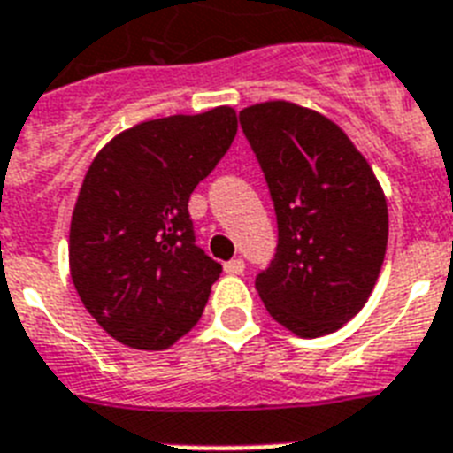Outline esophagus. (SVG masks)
<instances>
[{
	"label": "esophagus",
	"mask_w": 453,
	"mask_h": 453,
	"mask_svg": "<svg viewBox=\"0 0 453 453\" xmlns=\"http://www.w3.org/2000/svg\"><path fill=\"white\" fill-rule=\"evenodd\" d=\"M224 271H226L229 276H241L245 271V262L243 259H231V262L224 264Z\"/></svg>",
	"instance_id": "34e87169"
}]
</instances>
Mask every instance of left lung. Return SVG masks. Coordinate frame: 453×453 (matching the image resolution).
Returning a JSON list of instances; mask_svg holds the SVG:
<instances>
[{"label":"left lung","mask_w":453,"mask_h":453,"mask_svg":"<svg viewBox=\"0 0 453 453\" xmlns=\"http://www.w3.org/2000/svg\"><path fill=\"white\" fill-rule=\"evenodd\" d=\"M269 187L276 255L255 278L273 320L313 339L349 323L374 289L388 208L365 157L323 114L252 104L238 114Z\"/></svg>","instance_id":"1"}]
</instances>
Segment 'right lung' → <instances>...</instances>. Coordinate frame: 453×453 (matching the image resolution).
I'll use <instances>...</instances> for the list:
<instances>
[{
  "label": "right lung",
  "mask_w": 453,
  "mask_h": 453,
  "mask_svg": "<svg viewBox=\"0 0 453 453\" xmlns=\"http://www.w3.org/2000/svg\"><path fill=\"white\" fill-rule=\"evenodd\" d=\"M236 130L231 107L144 121L103 147L83 177L72 280L97 325L130 349H168L203 316L222 264L196 245L189 196Z\"/></svg>",
  "instance_id": "right-lung-1"
}]
</instances>
